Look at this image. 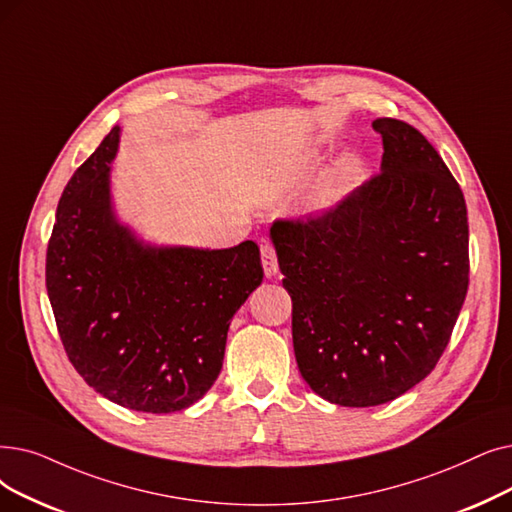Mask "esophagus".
I'll list each match as a JSON object with an SVG mask.
<instances>
[{
	"label": "esophagus",
	"mask_w": 512,
	"mask_h": 512,
	"mask_svg": "<svg viewBox=\"0 0 512 512\" xmlns=\"http://www.w3.org/2000/svg\"><path fill=\"white\" fill-rule=\"evenodd\" d=\"M261 265H263V272L268 278L278 274V259H276V251L270 242L261 244Z\"/></svg>",
	"instance_id": "obj_1"
}]
</instances>
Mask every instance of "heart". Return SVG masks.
<instances>
[{
  "mask_svg": "<svg viewBox=\"0 0 512 512\" xmlns=\"http://www.w3.org/2000/svg\"><path fill=\"white\" fill-rule=\"evenodd\" d=\"M316 161H318L316 154H311V152L305 154V157H303L291 171H288V173L282 177L280 184H278V190L295 184L297 180H301V177H303L311 167L316 165ZM358 173H360V161H358V157H353V154H347V157H343V159L337 163V167L328 173V177L322 182V186L318 188L316 203H318V205H330V203H335L337 198H341V196L349 190V186L353 184L355 177H358Z\"/></svg>",
  "mask_w": 512,
  "mask_h": 512,
  "instance_id": "1",
  "label": "heart"
}]
</instances>
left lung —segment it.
<instances>
[{
    "mask_svg": "<svg viewBox=\"0 0 512 512\" xmlns=\"http://www.w3.org/2000/svg\"><path fill=\"white\" fill-rule=\"evenodd\" d=\"M381 173L330 211L274 221L293 299V347L311 391L370 408L420 383L446 349L469 288L458 182L412 125L376 119Z\"/></svg>",
    "mask_w": 512,
    "mask_h": 512,
    "instance_id": "8db88e82",
    "label": "left lung"
}]
</instances>
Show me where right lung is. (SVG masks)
I'll return each mask as SVG.
<instances>
[{
    "instance_id": "obj_1",
    "label": "right lung",
    "mask_w": 512,
    "mask_h": 512,
    "mask_svg": "<svg viewBox=\"0 0 512 512\" xmlns=\"http://www.w3.org/2000/svg\"><path fill=\"white\" fill-rule=\"evenodd\" d=\"M110 129L66 184L46 286L62 345L83 381L123 408L169 414L217 381L228 328L263 280L259 247H159L121 224Z\"/></svg>"
}]
</instances>
